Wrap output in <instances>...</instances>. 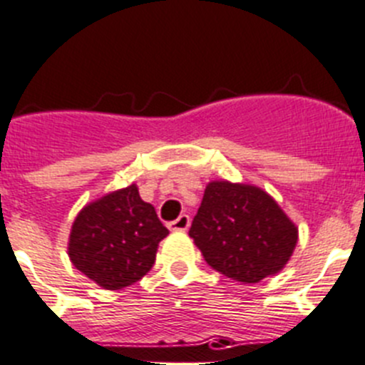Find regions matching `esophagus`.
Instances as JSON below:
<instances>
[{"mask_svg":"<svg viewBox=\"0 0 365 365\" xmlns=\"http://www.w3.org/2000/svg\"><path fill=\"white\" fill-rule=\"evenodd\" d=\"M188 226H190V217L186 215V213H182V215H179L175 220L170 222V230H173V232H186Z\"/></svg>","mask_w":365,"mask_h":365,"instance_id":"1","label":"esophagus"}]
</instances>
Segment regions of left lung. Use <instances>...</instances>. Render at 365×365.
Returning a JSON list of instances; mask_svg holds the SVG:
<instances>
[{
    "label": "left lung",
    "mask_w": 365,
    "mask_h": 365,
    "mask_svg": "<svg viewBox=\"0 0 365 365\" xmlns=\"http://www.w3.org/2000/svg\"><path fill=\"white\" fill-rule=\"evenodd\" d=\"M190 237L215 272L253 284L286 266L299 235L266 192L217 180L206 186Z\"/></svg>",
    "instance_id": "left-lung-1"
}]
</instances>
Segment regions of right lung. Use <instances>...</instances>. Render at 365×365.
Masks as SVG:
<instances>
[{"label": "right lung", "instance_id": "add662e5", "mask_svg": "<svg viewBox=\"0 0 365 365\" xmlns=\"http://www.w3.org/2000/svg\"><path fill=\"white\" fill-rule=\"evenodd\" d=\"M168 230L132 185L85 206L70 232L68 255L105 289L132 286L152 269Z\"/></svg>", "mask_w": 365, "mask_h": 365}]
</instances>
